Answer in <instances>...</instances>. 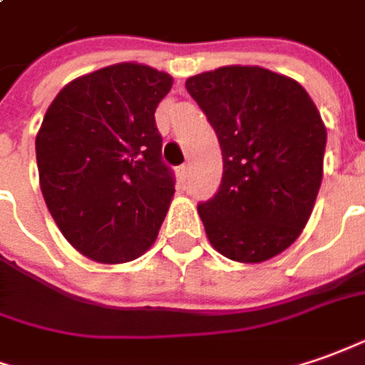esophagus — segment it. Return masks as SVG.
Returning <instances> with one entry per match:
<instances>
[{"label": "esophagus", "instance_id": "34e87169", "mask_svg": "<svg viewBox=\"0 0 365 365\" xmlns=\"http://www.w3.org/2000/svg\"><path fill=\"white\" fill-rule=\"evenodd\" d=\"M187 173H190V165L183 163V165L178 168V178H180V182H185V180H187Z\"/></svg>", "mask_w": 365, "mask_h": 365}]
</instances>
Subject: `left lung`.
Instances as JSON below:
<instances>
[{
    "mask_svg": "<svg viewBox=\"0 0 365 365\" xmlns=\"http://www.w3.org/2000/svg\"><path fill=\"white\" fill-rule=\"evenodd\" d=\"M212 123L222 185L197 205L210 244L240 264L276 257L312 215L324 175L326 125L296 79L259 66H224L185 81Z\"/></svg>",
    "mask_w": 365,
    "mask_h": 365,
    "instance_id": "obj_1",
    "label": "left lung"
}]
</instances>
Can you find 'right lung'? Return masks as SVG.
Wrapping results in <instances>:
<instances>
[{
    "label": "right lung",
    "mask_w": 365,
    "mask_h": 365,
    "mask_svg": "<svg viewBox=\"0 0 365 365\" xmlns=\"http://www.w3.org/2000/svg\"><path fill=\"white\" fill-rule=\"evenodd\" d=\"M165 71L123 61L79 76L36 135L39 187L69 244L98 264H125L155 242L173 192L155 108Z\"/></svg>",
    "instance_id": "right-lung-1"
}]
</instances>
